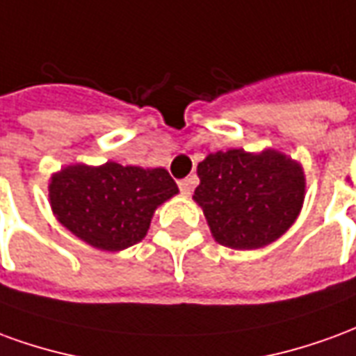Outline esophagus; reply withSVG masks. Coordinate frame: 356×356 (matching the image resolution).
Instances as JSON below:
<instances>
[{
	"label": "esophagus",
	"mask_w": 356,
	"mask_h": 356,
	"mask_svg": "<svg viewBox=\"0 0 356 356\" xmlns=\"http://www.w3.org/2000/svg\"><path fill=\"white\" fill-rule=\"evenodd\" d=\"M193 186H194V179L193 177H186L183 181H179V191L183 196H188V194L193 193Z\"/></svg>",
	"instance_id": "esophagus-1"
}]
</instances>
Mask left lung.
Returning <instances> with one entry per match:
<instances>
[{
  "label": "left lung",
  "instance_id": "8db88e82",
  "mask_svg": "<svg viewBox=\"0 0 356 356\" xmlns=\"http://www.w3.org/2000/svg\"><path fill=\"white\" fill-rule=\"evenodd\" d=\"M198 177L193 198L213 238L234 250H255L280 238L296 221L305 194L301 165L276 150H219L198 163Z\"/></svg>",
  "mask_w": 356,
  "mask_h": 356
}]
</instances>
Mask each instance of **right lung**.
<instances>
[{"label":"right lung","instance_id":"add662e5","mask_svg":"<svg viewBox=\"0 0 356 356\" xmlns=\"http://www.w3.org/2000/svg\"><path fill=\"white\" fill-rule=\"evenodd\" d=\"M163 168L143 170L106 162L68 165L51 177L53 213L89 246L120 252L145 238L154 209L177 194Z\"/></svg>","mask_w":356,"mask_h":356}]
</instances>
